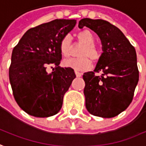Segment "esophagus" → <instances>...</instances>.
Here are the masks:
<instances>
[{
	"instance_id": "34e87169",
	"label": "esophagus",
	"mask_w": 146,
	"mask_h": 146,
	"mask_svg": "<svg viewBox=\"0 0 146 146\" xmlns=\"http://www.w3.org/2000/svg\"><path fill=\"white\" fill-rule=\"evenodd\" d=\"M75 74H76V76H77V77H81V76L82 75V73H80V72H78V71H77V70H75Z\"/></svg>"
}]
</instances>
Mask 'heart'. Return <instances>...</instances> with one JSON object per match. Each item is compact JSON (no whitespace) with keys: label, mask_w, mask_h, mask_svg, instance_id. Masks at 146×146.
I'll return each instance as SVG.
<instances>
[{"label":"heart","mask_w":146,"mask_h":146,"mask_svg":"<svg viewBox=\"0 0 146 146\" xmlns=\"http://www.w3.org/2000/svg\"><path fill=\"white\" fill-rule=\"evenodd\" d=\"M78 39L84 45V48L82 49L81 52L79 54L80 58H69L64 60L63 61V65L68 68H73L76 70L85 71L90 68L91 63L88 57L93 61H97L100 54L94 46L95 38L91 31L88 30H84L82 31L79 32L78 35ZM72 49V38L70 35H65L61 38L60 42V52L61 56L64 58L68 57L71 53Z\"/></svg>","instance_id":"1"}]
</instances>
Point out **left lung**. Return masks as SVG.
Listing matches in <instances>:
<instances>
[{
	"label": "left lung",
	"mask_w": 146,
	"mask_h": 146,
	"mask_svg": "<svg viewBox=\"0 0 146 146\" xmlns=\"http://www.w3.org/2000/svg\"><path fill=\"white\" fill-rule=\"evenodd\" d=\"M78 27L94 31L103 45L94 70L83 74L86 108L95 116L115 117L133 101L139 81L136 50L122 31L108 21L83 18ZM99 72L102 75L96 76Z\"/></svg>",
	"instance_id": "obj_1"
}]
</instances>
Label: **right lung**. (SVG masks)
I'll list each match as a JSON object with an SVG mask.
<instances>
[{
    "label": "right lung",
    "mask_w": 146,
    "mask_h": 146,
    "mask_svg": "<svg viewBox=\"0 0 146 146\" xmlns=\"http://www.w3.org/2000/svg\"><path fill=\"white\" fill-rule=\"evenodd\" d=\"M76 23L56 19L31 28L13 49L9 78L13 97L31 115L49 117L62 107L64 95L76 75L73 68L59 66L60 42ZM52 65L55 71L48 74L46 68Z\"/></svg>",
    "instance_id": "add662e5"
}]
</instances>
